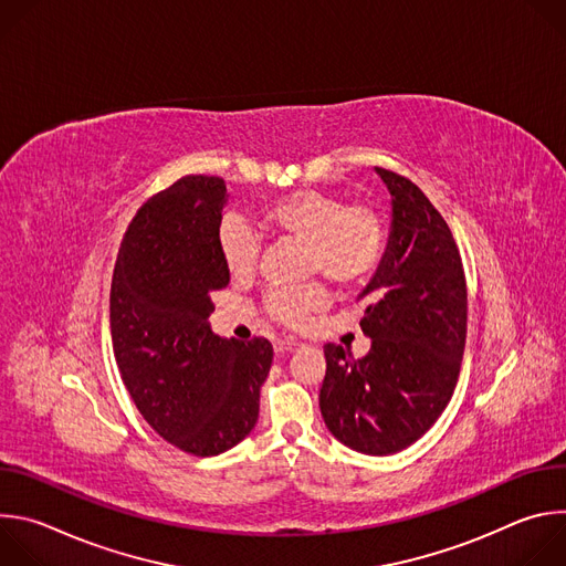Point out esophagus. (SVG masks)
Here are the masks:
<instances>
[{
	"label": "esophagus",
	"mask_w": 566,
	"mask_h": 566,
	"mask_svg": "<svg viewBox=\"0 0 566 566\" xmlns=\"http://www.w3.org/2000/svg\"><path fill=\"white\" fill-rule=\"evenodd\" d=\"M297 347H300V345L293 343V340H277V343H275V354H277V356H286V354L295 352Z\"/></svg>",
	"instance_id": "1"
}]
</instances>
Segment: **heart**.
<instances>
[{"instance_id":"b5f03b06","label":"heart","mask_w":566,"mask_h":566,"mask_svg":"<svg viewBox=\"0 0 566 566\" xmlns=\"http://www.w3.org/2000/svg\"><path fill=\"white\" fill-rule=\"evenodd\" d=\"M262 226L277 237L304 241L306 269L322 273L340 286H356L371 277L385 251V223L369 203H347L340 195L295 190L262 208ZM217 247L226 271L249 277L255 271L260 241L247 221L226 217L217 232ZM327 304V291L308 284L293 291H273L269 313L289 327H300Z\"/></svg>"}]
</instances>
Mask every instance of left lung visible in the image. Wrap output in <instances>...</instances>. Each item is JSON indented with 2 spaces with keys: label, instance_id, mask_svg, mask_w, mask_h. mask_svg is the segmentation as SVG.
Returning a JSON list of instances; mask_svg holds the SVG:
<instances>
[{
  "label": "left lung",
  "instance_id": "left-lung-1",
  "mask_svg": "<svg viewBox=\"0 0 566 566\" xmlns=\"http://www.w3.org/2000/svg\"><path fill=\"white\" fill-rule=\"evenodd\" d=\"M391 195L382 260L363 289V358L327 345L319 412L363 454H394L421 439L452 398L465 347L468 291L454 237L410 179L376 168Z\"/></svg>",
  "mask_w": 566,
  "mask_h": 566
}]
</instances>
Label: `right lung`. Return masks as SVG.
<instances>
[{"label": "right lung", "mask_w": 566, "mask_h": 566, "mask_svg": "<svg viewBox=\"0 0 566 566\" xmlns=\"http://www.w3.org/2000/svg\"><path fill=\"white\" fill-rule=\"evenodd\" d=\"M228 201L219 177L192 175L147 199L116 258L109 322L123 382L168 443L214 457L249 437L273 363L266 338L210 329V293L228 286L217 232Z\"/></svg>", "instance_id": "1"}]
</instances>
